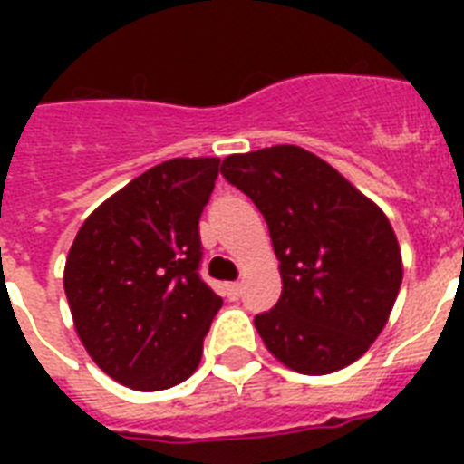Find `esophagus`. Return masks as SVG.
<instances>
[{"instance_id":"34e87169","label":"esophagus","mask_w":464,"mask_h":464,"mask_svg":"<svg viewBox=\"0 0 464 464\" xmlns=\"http://www.w3.org/2000/svg\"><path fill=\"white\" fill-rule=\"evenodd\" d=\"M240 294H243V284H240V282L226 284V296L231 298V301H236V298H240Z\"/></svg>"}]
</instances>
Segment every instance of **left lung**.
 <instances>
[{
  "instance_id": "obj_1",
  "label": "left lung",
  "mask_w": 464,
  "mask_h": 464,
  "mask_svg": "<svg viewBox=\"0 0 464 464\" xmlns=\"http://www.w3.org/2000/svg\"><path fill=\"white\" fill-rule=\"evenodd\" d=\"M221 173L267 221L282 298L255 327L269 353L304 375L361 359L388 324L402 253L385 211L337 168L294 144L226 156Z\"/></svg>"
}]
</instances>
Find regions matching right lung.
Masks as SVG:
<instances>
[{
	"label": "right lung",
	"instance_id": "right-lung-1",
	"mask_svg": "<svg viewBox=\"0 0 464 464\" xmlns=\"http://www.w3.org/2000/svg\"><path fill=\"white\" fill-rule=\"evenodd\" d=\"M221 159H170L98 204L64 265L74 330L120 385L156 392L188 381L217 296L199 279V217Z\"/></svg>",
	"mask_w": 464,
	"mask_h": 464
}]
</instances>
